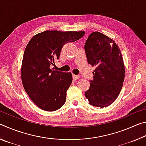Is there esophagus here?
Instances as JSON below:
<instances>
[{"instance_id":"obj_1","label":"esophagus","mask_w":146,"mask_h":146,"mask_svg":"<svg viewBox=\"0 0 146 146\" xmlns=\"http://www.w3.org/2000/svg\"><path fill=\"white\" fill-rule=\"evenodd\" d=\"M72 76H73V80H77V79H78V78H79V77H80V76H79L78 75H72Z\"/></svg>"}]
</instances>
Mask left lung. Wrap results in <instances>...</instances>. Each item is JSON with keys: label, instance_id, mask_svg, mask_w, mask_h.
<instances>
[{"label": "left lung", "instance_id": "1", "mask_svg": "<svg viewBox=\"0 0 146 146\" xmlns=\"http://www.w3.org/2000/svg\"><path fill=\"white\" fill-rule=\"evenodd\" d=\"M84 49L88 64L96 68L85 96L91 105L108 107L117 99L124 80L120 50L113 39L98 31L90 35Z\"/></svg>", "mask_w": 146, "mask_h": 146}]
</instances>
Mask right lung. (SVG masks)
Listing matches in <instances>:
<instances>
[{"label":"right lung","instance_id":"obj_1","mask_svg":"<svg viewBox=\"0 0 146 146\" xmlns=\"http://www.w3.org/2000/svg\"><path fill=\"white\" fill-rule=\"evenodd\" d=\"M84 34L83 31L47 30L29 40L22 62V82L29 98L41 110L54 111L65 104L66 91L73 80L71 73L49 67L59 58L64 44L78 40Z\"/></svg>","mask_w":146,"mask_h":146}]
</instances>
